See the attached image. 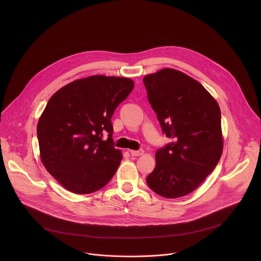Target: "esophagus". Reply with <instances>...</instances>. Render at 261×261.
I'll return each mask as SVG.
<instances>
[{"instance_id":"obj_1","label":"esophagus","mask_w":261,"mask_h":261,"mask_svg":"<svg viewBox=\"0 0 261 261\" xmlns=\"http://www.w3.org/2000/svg\"><path fill=\"white\" fill-rule=\"evenodd\" d=\"M143 153H144V149H137V150H130V154L132 155L139 156V155H142Z\"/></svg>"}]
</instances>
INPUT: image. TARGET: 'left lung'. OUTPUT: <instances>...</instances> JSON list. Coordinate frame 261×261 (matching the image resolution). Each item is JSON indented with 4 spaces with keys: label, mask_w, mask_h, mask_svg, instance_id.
<instances>
[{
    "label": "left lung",
    "mask_w": 261,
    "mask_h": 261,
    "mask_svg": "<svg viewBox=\"0 0 261 261\" xmlns=\"http://www.w3.org/2000/svg\"><path fill=\"white\" fill-rule=\"evenodd\" d=\"M162 132L172 142L155 151L148 186L173 199L193 192L217 166L223 150L221 112L202 84L166 68L143 79Z\"/></svg>",
    "instance_id": "8db88e82"
}]
</instances>
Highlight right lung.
<instances>
[{"label": "right lung", "instance_id": "right-lung-1", "mask_svg": "<svg viewBox=\"0 0 261 261\" xmlns=\"http://www.w3.org/2000/svg\"><path fill=\"white\" fill-rule=\"evenodd\" d=\"M133 89L132 79L94 75L65 85L49 99L38 121L40 155L66 190L89 194L112 180L122 159L112 140V114Z\"/></svg>", "mask_w": 261, "mask_h": 261}]
</instances>
